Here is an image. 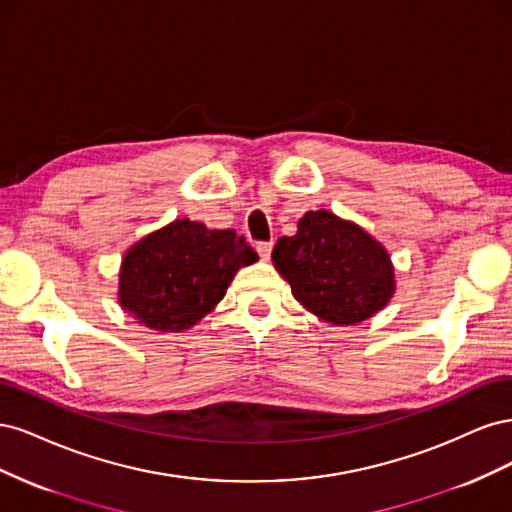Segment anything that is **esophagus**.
<instances>
[{"label":"esophagus","instance_id":"esophagus-1","mask_svg":"<svg viewBox=\"0 0 512 512\" xmlns=\"http://www.w3.org/2000/svg\"><path fill=\"white\" fill-rule=\"evenodd\" d=\"M271 250H273V243L271 241H262V243H256V252L262 260H269L271 258Z\"/></svg>","mask_w":512,"mask_h":512}]
</instances>
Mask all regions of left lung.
Wrapping results in <instances>:
<instances>
[{
  "label": "left lung",
  "instance_id": "8db88e82",
  "mask_svg": "<svg viewBox=\"0 0 512 512\" xmlns=\"http://www.w3.org/2000/svg\"><path fill=\"white\" fill-rule=\"evenodd\" d=\"M307 312L335 327H352L386 307L395 294V267L386 247L365 228L318 209L297 222L271 254Z\"/></svg>",
  "mask_w": 512,
  "mask_h": 512
}]
</instances>
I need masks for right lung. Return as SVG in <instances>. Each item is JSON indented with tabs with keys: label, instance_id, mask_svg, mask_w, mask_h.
Wrapping results in <instances>:
<instances>
[{
	"label": "right lung",
	"instance_id": "1",
	"mask_svg": "<svg viewBox=\"0 0 512 512\" xmlns=\"http://www.w3.org/2000/svg\"><path fill=\"white\" fill-rule=\"evenodd\" d=\"M258 254L235 230L181 218L136 241L121 258L117 299L141 327L181 333L218 305Z\"/></svg>",
	"mask_w": 512,
	"mask_h": 512
}]
</instances>
